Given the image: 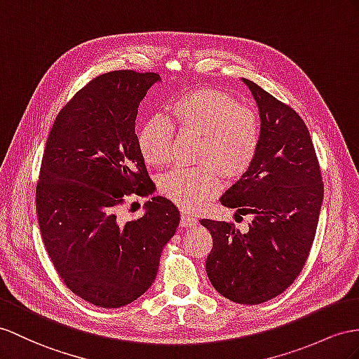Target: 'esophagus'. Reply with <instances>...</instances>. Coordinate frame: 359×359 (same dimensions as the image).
<instances>
[{
    "instance_id": "34e87169",
    "label": "esophagus",
    "mask_w": 359,
    "mask_h": 359,
    "mask_svg": "<svg viewBox=\"0 0 359 359\" xmlns=\"http://www.w3.org/2000/svg\"><path fill=\"white\" fill-rule=\"evenodd\" d=\"M197 218L192 217L187 210H182V215H180V226L182 227H194L197 226Z\"/></svg>"
}]
</instances>
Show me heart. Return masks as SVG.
Returning a JSON list of instances; mask_svg holds the SVG:
<instances>
[{
    "label": "heart",
    "instance_id": "obj_1",
    "mask_svg": "<svg viewBox=\"0 0 359 359\" xmlns=\"http://www.w3.org/2000/svg\"><path fill=\"white\" fill-rule=\"evenodd\" d=\"M170 119L151 116L140 133L147 163L158 167L170 159L174 128L200 136L197 167H177L162 174L159 191L183 209H197L219 189V172L236 180L249 171L261 145V121L255 110L215 89L182 95L168 107Z\"/></svg>",
    "mask_w": 359,
    "mask_h": 359
}]
</instances>
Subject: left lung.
Wrapping results in <instances>:
<instances>
[{
  "label": "left lung",
  "instance_id": "8db88e82",
  "mask_svg": "<svg viewBox=\"0 0 359 359\" xmlns=\"http://www.w3.org/2000/svg\"><path fill=\"white\" fill-rule=\"evenodd\" d=\"M261 116V145L244 176L219 201L253 215L249 231L232 223L200 219L212 235L206 273L214 288L241 305L279 296L296 280L314 241L323 182L309 130L299 114L253 81Z\"/></svg>",
  "mask_w": 359,
  "mask_h": 359
}]
</instances>
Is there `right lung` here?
I'll return each instance as SVG.
<instances>
[{"mask_svg": "<svg viewBox=\"0 0 359 359\" xmlns=\"http://www.w3.org/2000/svg\"><path fill=\"white\" fill-rule=\"evenodd\" d=\"M156 72L121 69L90 80L56 116L45 145L36 210L50 259L67 287L101 308H121L151 287L180 222L168 198L123 223L132 194L154 191L135 132Z\"/></svg>", "mask_w": 359, "mask_h": 359, "instance_id": "obj_1", "label": "right lung"}]
</instances>
